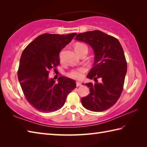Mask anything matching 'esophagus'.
Returning a JSON list of instances; mask_svg holds the SVG:
<instances>
[{"label":"esophagus","instance_id":"esophagus-1","mask_svg":"<svg viewBox=\"0 0 147 147\" xmlns=\"http://www.w3.org/2000/svg\"><path fill=\"white\" fill-rule=\"evenodd\" d=\"M82 85V83L80 82H76V86H80Z\"/></svg>","mask_w":147,"mask_h":147}]
</instances>
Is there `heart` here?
Returning a JSON list of instances; mask_svg holds the SVG:
<instances>
[{"label":"heart","instance_id":"b5f03b06","mask_svg":"<svg viewBox=\"0 0 147 147\" xmlns=\"http://www.w3.org/2000/svg\"><path fill=\"white\" fill-rule=\"evenodd\" d=\"M74 49H75L76 52L79 55L84 51H88V48H87V47L85 44H83V43H78V44L75 45ZM85 71V68L81 67L79 69H73L69 73H68V75L70 77L79 80L83 77V73Z\"/></svg>","mask_w":147,"mask_h":147}]
</instances>
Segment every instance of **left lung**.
<instances>
[{"instance_id": "8db88e82", "label": "left lung", "mask_w": 147, "mask_h": 147, "mask_svg": "<svg viewBox=\"0 0 147 147\" xmlns=\"http://www.w3.org/2000/svg\"><path fill=\"white\" fill-rule=\"evenodd\" d=\"M75 40L88 43L95 55L93 67L87 78L95 83L85 84L90 93L82 98V104L89 111H104L116 103L123 91L127 72L123 47L117 38L99 30L79 33Z\"/></svg>"}]
</instances>
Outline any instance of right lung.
<instances>
[{"instance_id":"obj_1","label":"right lung","mask_w":147,"mask_h":147,"mask_svg":"<svg viewBox=\"0 0 147 147\" xmlns=\"http://www.w3.org/2000/svg\"><path fill=\"white\" fill-rule=\"evenodd\" d=\"M76 33H45L37 36L22 53L18 77L26 100L36 110L52 112L64 105L67 95L76 88L75 81L60 76L58 82L49 71L60 64L59 52Z\"/></svg>"}]
</instances>
